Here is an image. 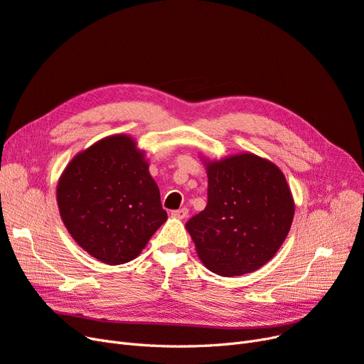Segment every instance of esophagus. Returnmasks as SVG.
<instances>
[{
	"label": "esophagus",
	"mask_w": 364,
	"mask_h": 364,
	"mask_svg": "<svg viewBox=\"0 0 364 364\" xmlns=\"http://www.w3.org/2000/svg\"><path fill=\"white\" fill-rule=\"evenodd\" d=\"M187 214H189V210L187 208H180V210H175L171 213V216L175 219H186Z\"/></svg>",
	"instance_id": "esophagus-1"
}]
</instances>
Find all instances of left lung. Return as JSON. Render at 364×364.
Wrapping results in <instances>:
<instances>
[{
  "mask_svg": "<svg viewBox=\"0 0 364 364\" xmlns=\"http://www.w3.org/2000/svg\"><path fill=\"white\" fill-rule=\"evenodd\" d=\"M203 159L208 203L186 223L199 259L219 276L257 272L291 230L295 203L284 172L253 153Z\"/></svg>",
  "mask_w": 364,
  "mask_h": 364,
  "instance_id": "8db88e82",
  "label": "left lung"
}]
</instances>
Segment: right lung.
<instances>
[{
  "label": "right lung",
  "mask_w": 364,
  "mask_h": 364,
  "mask_svg": "<svg viewBox=\"0 0 364 364\" xmlns=\"http://www.w3.org/2000/svg\"><path fill=\"white\" fill-rule=\"evenodd\" d=\"M145 151L129 134H111L77 153L57 184L64 226L103 264L134 259L168 219Z\"/></svg>",
  "instance_id": "1"
}]
</instances>
